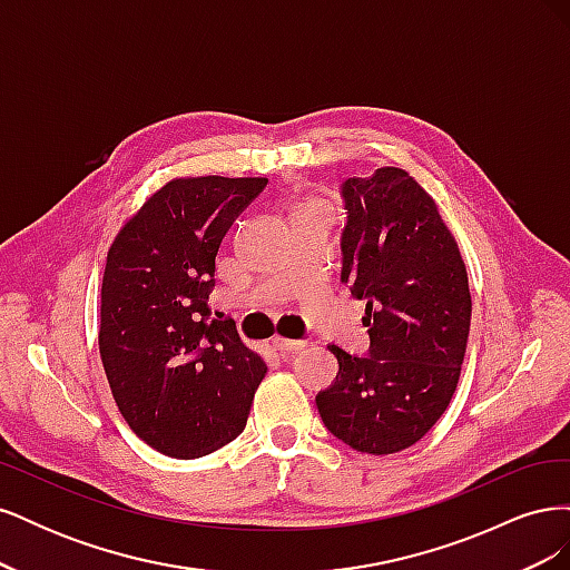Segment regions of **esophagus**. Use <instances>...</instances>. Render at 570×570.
<instances>
[{
	"label": "esophagus",
	"mask_w": 570,
	"mask_h": 570,
	"mask_svg": "<svg viewBox=\"0 0 570 570\" xmlns=\"http://www.w3.org/2000/svg\"><path fill=\"white\" fill-rule=\"evenodd\" d=\"M306 347V342L302 340H287V337H273V350H278L283 354H295Z\"/></svg>",
	"instance_id": "34e87169"
}]
</instances>
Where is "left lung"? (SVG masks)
<instances>
[{"label": "left lung", "mask_w": 570, "mask_h": 570, "mask_svg": "<svg viewBox=\"0 0 570 570\" xmlns=\"http://www.w3.org/2000/svg\"><path fill=\"white\" fill-rule=\"evenodd\" d=\"M342 283L366 299L368 356L337 344L340 373L316 396L331 433L361 454L416 444L450 406L469 342L471 292L435 199L404 168L342 185Z\"/></svg>", "instance_id": "1"}]
</instances>
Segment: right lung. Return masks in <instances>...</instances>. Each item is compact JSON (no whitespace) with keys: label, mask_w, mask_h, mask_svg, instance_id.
<instances>
[{"label":"right lung","mask_w":570,"mask_h":570,"mask_svg":"<svg viewBox=\"0 0 570 570\" xmlns=\"http://www.w3.org/2000/svg\"><path fill=\"white\" fill-rule=\"evenodd\" d=\"M266 178H174L118 230L107 254L99 354L132 433L199 459L243 433L266 364L233 321L209 318L220 239Z\"/></svg>","instance_id":"1"}]
</instances>
